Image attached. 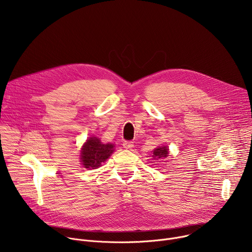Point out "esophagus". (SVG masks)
<instances>
[{"label":"esophagus","mask_w":252,"mask_h":252,"mask_svg":"<svg viewBox=\"0 0 252 252\" xmlns=\"http://www.w3.org/2000/svg\"><path fill=\"white\" fill-rule=\"evenodd\" d=\"M123 146H124L125 149L128 150V149H131L133 147V142L131 140H125L123 142Z\"/></svg>","instance_id":"34e87169"}]
</instances>
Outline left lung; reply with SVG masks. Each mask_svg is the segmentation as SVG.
<instances>
[{
	"label": "left lung",
	"mask_w": 252,
	"mask_h": 252,
	"mask_svg": "<svg viewBox=\"0 0 252 252\" xmlns=\"http://www.w3.org/2000/svg\"><path fill=\"white\" fill-rule=\"evenodd\" d=\"M168 155V149L166 147L162 148H158L154 151V158H166Z\"/></svg>",
	"instance_id": "left-lung-1"
}]
</instances>
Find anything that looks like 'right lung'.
Masks as SVG:
<instances>
[{
	"instance_id": "add662e5",
	"label": "right lung",
	"mask_w": 252,
	"mask_h": 252,
	"mask_svg": "<svg viewBox=\"0 0 252 252\" xmlns=\"http://www.w3.org/2000/svg\"><path fill=\"white\" fill-rule=\"evenodd\" d=\"M114 153V145L101 143L96 137H91L81 152V159L86 168H96Z\"/></svg>"
}]
</instances>
